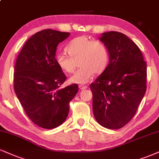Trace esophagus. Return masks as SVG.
Wrapping results in <instances>:
<instances>
[{
    "label": "esophagus",
    "instance_id": "1",
    "mask_svg": "<svg viewBox=\"0 0 159 159\" xmlns=\"http://www.w3.org/2000/svg\"><path fill=\"white\" fill-rule=\"evenodd\" d=\"M88 87L87 86H86V85H84V84H81V85H79V88L81 89H87Z\"/></svg>",
    "mask_w": 159,
    "mask_h": 159
}]
</instances>
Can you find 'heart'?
Returning <instances> with one entry per match:
<instances>
[{"instance_id":"obj_1","label":"heart","mask_w":159,"mask_h":159,"mask_svg":"<svg viewBox=\"0 0 159 159\" xmlns=\"http://www.w3.org/2000/svg\"><path fill=\"white\" fill-rule=\"evenodd\" d=\"M65 49L69 55L58 53L55 61L63 71L70 74L74 72L78 61L81 67L70 78L72 83H87L95 73L104 72L108 65L110 59L108 47L101 40H92L86 36H80L72 39Z\"/></svg>"}]
</instances>
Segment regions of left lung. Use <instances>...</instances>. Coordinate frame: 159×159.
<instances>
[{"label": "left lung", "instance_id": "obj_1", "mask_svg": "<svg viewBox=\"0 0 159 159\" xmlns=\"http://www.w3.org/2000/svg\"><path fill=\"white\" fill-rule=\"evenodd\" d=\"M100 40L107 46L110 62L90 84L93 114L99 124L120 129L134 117L147 89V64L142 53L127 35L104 32Z\"/></svg>", "mask_w": 159, "mask_h": 159}]
</instances>
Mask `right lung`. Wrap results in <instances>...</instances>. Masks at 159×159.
I'll return each mask as SVG.
<instances>
[{"label":"right lung","instance_id":"right-lung-1","mask_svg":"<svg viewBox=\"0 0 159 159\" xmlns=\"http://www.w3.org/2000/svg\"><path fill=\"white\" fill-rule=\"evenodd\" d=\"M70 35L50 29L36 32L25 43L15 62V94L30 120L43 129L64 123L70 102L78 91L76 84L59 88L66 77L57 64L55 52Z\"/></svg>","mask_w":159,"mask_h":159}]
</instances>
